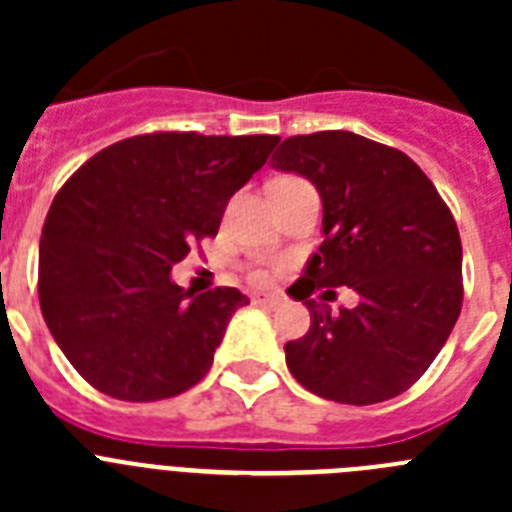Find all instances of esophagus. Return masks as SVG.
Here are the masks:
<instances>
[{
	"label": "esophagus",
	"instance_id": "1",
	"mask_svg": "<svg viewBox=\"0 0 512 512\" xmlns=\"http://www.w3.org/2000/svg\"><path fill=\"white\" fill-rule=\"evenodd\" d=\"M253 305L277 307L279 305V297L277 295H256V297H253Z\"/></svg>",
	"mask_w": 512,
	"mask_h": 512
}]
</instances>
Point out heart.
<instances>
[{"mask_svg":"<svg viewBox=\"0 0 512 512\" xmlns=\"http://www.w3.org/2000/svg\"><path fill=\"white\" fill-rule=\"evenodd\" d=\"M251 282L253 284H266V282H269V271H266V269H253L251 271Z\"/></svg>","mask_w":512,"mask_h":512,"instance_id":"b5f03b06","label":"heart"}]
</instances>
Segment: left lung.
Returning <instances> with one entry per match:
<instances>
[{"label": "left lung", "instance_id": "left-lung-1", "mask_svg": "<svg viewBox=\"0 0 512 512\" xmlns=\"http://www.w3.org/2000/svg\"><path fill=\"white\" fill-rule=\"evenodd\" d=\"M323 200V243L289 295L310 330L284 346L312 395L374 405L410 390L454 330L464 300L454 215L413 158L348 130L292 135L271 156ZM333 286L360 302L333 316ZM321 292V302L311 297Z\"/></svg>", "mask_w": 512, "mask_h": 512}]
</instances>
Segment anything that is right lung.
Instances as JSON below:
<instances>
[{
	"instance_id": "obj_1",
	"label": "right lung",
	"mask_w": 512,
	"mask_h": 512,
	"mask_svg": "<svg viewBox=\"0 0 512 512\" xmlns=\"http://www.w3.org/2000/svg\"><path fill=\"white\" fill-rule=\"evenodd\" d=\"M277 143L279 135H135L58 189L40 238V310L94 390L166 400L210 372L248 297L235 287L184 292L171 266L217 235L228 200Z\"/></svg>"
}]
</instances>
